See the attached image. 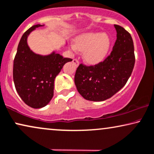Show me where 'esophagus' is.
I'll use <instances>...</instances> for the list:
<instances>
[{"label":"esophagus","mask_w":154,"mask_h":154,"mask_svg":"<svg viewBox=\"0 0 154 154\" xmlns=\"http://www.w3.org/2000/svg\"><path fill=\"white\" fill-rule=\"evenodd\" d=\"M72 62H73V63H75V65H77V66H78V65H79V60H77V59H74V60H72Z\"/></svg>","instance_id":"obj_1"}]
</instances>
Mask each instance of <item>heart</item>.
I'll return each mask as SVG.
<instances>
[{"mask_svg":"<svg viewBox=\"0 0 154 154\" xmlns=\"http://www.w3.org/2000/svg\"><path fill=\"white\" fill-rule=\"evenodd\" d=\"M75 45L79 50H84V57L88 63H97L102 61L107 54L110 40L106 34L90 32L78 37L76 39Z\"/></svg>","mask_w":154,"mask_h":154,"instance_id":"obj_1","label":"heart"}]
</instances>
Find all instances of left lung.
<instances>
[{
	"instance_id": "obj_1",
	"label": "left lung",
	"mask_w": 154,
	"mask_h": 154,
	"mask_svg": "<svg viewBox=\"0 0 154 154\" xmlns=\"http://www.w3.org/2000/svg\"><path fill=\"white\" fill-rule=\"evenodd\" d=\"M116 40L109 55L94 65L80 64L76 70L75 82L85 100L101 102L109 99L123 87L135 64L134 42L124 28L114 25Z\"/></svg>"
}]
</instances>
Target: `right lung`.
I'll return each instance as SVG.
<instances>
[{
    "instance_id": "1",
    "label": "right lung",
    "mask_w": 154,
    "mask_h": 154,
    "mask_svg": "<svg viewBox=\"0 0 154 154\" xmlns=\"http://www.w3.org/2000/svg\"><path fill=\"white\" fill-rule=\"evenodd\" d=\"M35 25L23 35L13 60V81L19 96L27 105L39 109L46 106L54 94V82L64 65L72 59L53 53L47 56L35 54L27 44L28 35Z\"/></svg>"
}]
</instances>
